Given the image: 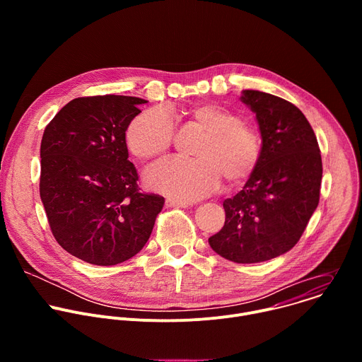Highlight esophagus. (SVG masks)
Wrapping results in <instances>:
<instances>
[{
    "label": "esophagus",
    "mask_w": 362,
    "mask_h": 362,
    "mask_svg": "<svg viewBox=\"0 0 362 362\" xmlns=\"http://www.w3.org/2000/svg\"><path fill=\"white\" fill-rule=\"evenodd\" d=\"M166 206H168V208H187L189 203L185 202V200L169 197V199H166Z\"/></svg>",
    "instance_id": "1"
}]
</instances>
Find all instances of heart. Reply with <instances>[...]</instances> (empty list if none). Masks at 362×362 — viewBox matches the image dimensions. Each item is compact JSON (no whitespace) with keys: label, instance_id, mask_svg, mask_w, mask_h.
<instances>
[{"label":"heart","instance_id":"obj_1","mask_svg":"<svg viewBox=\"0 0 362 362\" xmlns=\"http://www.w3.org/2000/svg\"><path fill=\"white\" fill-rule=\"evenodd\" d=\"M189 119L206 130L197 146V159L170 158L151 166L144 180L153 190L192 202L215 192L222 175L230 183L247 179L261 156V139L247 123L216 105L189 110ZM175 137V122L163 107H153L136 116L126 130V143L137 159H151L165 153Z\"/></svg>","mask_w":362,"mask_h":362}]
</instances>
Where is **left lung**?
Listing matches in <instances>:
<instances>
[{"instance_id": "8db88e82", "label": "left lung", "mask_w": 362, "mask_h": 362, "mask_svg": "<svg viewBox=\"0 0 362 362\" xmlns=\"http://www.w3.org/2000/svg\"><path fill=\"white\" fill-rule=\"evenodd\" d=\"M240 100L256 115L261 156L243 189L223 202L225 225L211 247L236 264L265 262L291 250L320 202L322 160L317 136L292 103L243 90Z\"/></svg>"}]
</instances>
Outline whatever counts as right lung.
Segmentation results:
<instances>
[{"mask_svg": "<svg viewBox=\"0 0 362 362\" xmlns=\"http://www.w3.org/2000/svg\"><path fill=\"white\" fill-rule=\"evenodd\" d=\"M147 103L130 95L71 100L41 140L40 196L59 245L100 267L122 264L150 238L165 197L143 193L126 130Z\"/></svg>", "mask_w": 362, "mask_h": 362, "instance_id": "1", "label": "right lung"}]
</instances>
